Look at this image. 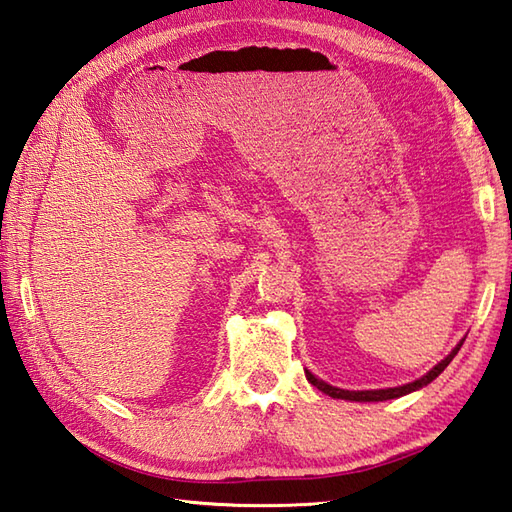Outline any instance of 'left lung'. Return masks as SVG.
I'll return each instance as SVG.
<instances>
[{"instance_id": "obj_1", "label": "left lung", "mask_w": 512, "mask_h": 512, "mask_svg": "<svg viewBox=\"0 0 512 512\" xmlns=\"http://www.w3.org/2000/svg\"><path fill=\"white\" fill-rule=\"evenodd\" d=\"M464 339L467 337H462L460 342L456 344V348H453L449 355L442 359L440 363H436L434 368H431L427 374H423V377L420 379H416V381H412V383H405V385H396V388H385V390H342V388H335V385H328L326 381H322V379H317L313 372H309V370H304V374H306V379H309L317 390L320 392H324V394H328V396H333V399H344V401H357V403H379V401H390V399H399V396H405V394H410V392H416V390H420V388H425V385H429L431 381H434L438 374L445 370L449 363H451V359L458 355V350L462 348V344H464Z\"/></svg>"}]
</instances>
